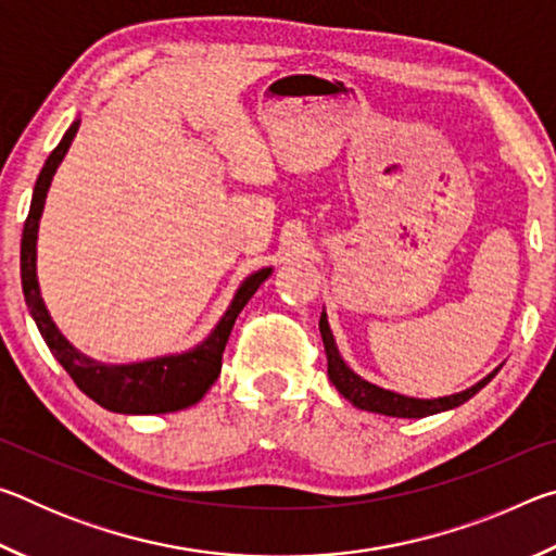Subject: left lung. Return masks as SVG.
Here are the masks:
<instances>
[{"label":"left lung","mask_w":556,"mask_h":556,"mask_svg":"<svg viewBox=\"0 0 556 556\" xmlns=\"http://www.w3.org/2000/svg\"><path fill=\"white\" fill-rule=\"evenodd\" d=\"M318 328H321V338H324V348H326V361H328V378L336 384V390L343 394L348 402H353L357 409H368V412H378V414H388V417H404V419H419V417H429V414L437 412H446L454 409L458 404H464L466 400L473 397L478 390H483L488 382L495 378V372L488 375L473 388H468L466 392L451 394V397H439V400H414V397H404V394L382 390L378 384L365 382L363 378L348 368L343 363L341 353H338L336 341L331 328H328L326 314H321V321H318Z\"/></svg>","instance_id":"1"}]
</instances>
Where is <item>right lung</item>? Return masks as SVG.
I'll return each mask as SVG.
<instances>
[{"label":"right lung","instance_id":"obj_1","mask_svg":"<svg viewBox=\"0 0 556 556\" xmlns=\"http://www.w3.org/2000/svg\"><path fill=\"white\" fill-rule=\"evenodd\" d=\"M75 131H78V122H73L71 129L63 135L61 144L46 159L34 186L31 208L29 215H26L22 232V289L26 306H29L34 321L39 326L43 341L51 348L55 361L63 365L73 382L90 400H96L100 407L122 414H164L191 407L218 380L223 351L230 338L235 318H238L244 304L260 289L262 281L271 275V269H260L242 281V287L235 294L228 312L220 318V324L193 351L131 365H102L75 351L59 333V328L53 326L39 294V281H36V232H39L46 191H49L55 168H59L65 152H68Z\"/></svg>","mask_w":556,"mask_h":556}]
</instances>
